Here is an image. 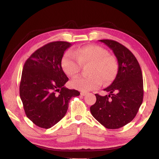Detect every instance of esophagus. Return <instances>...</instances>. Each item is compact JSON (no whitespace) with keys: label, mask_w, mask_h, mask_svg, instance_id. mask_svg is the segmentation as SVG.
<instances>
[{"label":"esophagus","mask_w":159,"mask_h":159,"mask_svg":"<svg viewBox=\"0 0 159 159\" xmlns=\"http://www.w3.org/2000/svg\"><path fill=\"white\" fill-rule=\"evenodd\" d=\"M87 92H80V95L81 96H86L87 95Z\"/></svg>","instance_id":"obj_1"}]
</instances>
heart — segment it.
<instances>
[{
    "instance_id": "1",
    "label": "heart",
    "mask_w": 159,
    "mask_h": 159,
    "mask_svg": "<svg viewBox=\"0 0 159 159\" xmlns=\"http://www.w3.org/2000/svg\"><path fill=\"white\" fill-rule=\"evenodd\" d=\"M61 67L67 76L73 77L79 72L81 66L89 64L87 76L75 78L70 85L73 88L87 92L96 89L101 85L102 80L109 83L115 79L118 72V62L113 55H109L107 49L98 45H89L70 50L64 54Z\"/></svg>"
}]
</instances>
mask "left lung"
Returning a JSON list of instances; mask_svg holds the SVG:
<instances>
[{
	"instance_id": "1",
	"label": "left lung",
	"mask_w": 159,
	"mask_h": 159,
	"mask_svg": "<svg viewBox=\"0 0 159 159\" xmlns=\"http://www.w3.org/2000/svg\"><path fill=\"white\" fill-rule=\"evenodd\" d=\"M113 50L118 61V72L104 96L96 93V102L91 106L92 116L109 129L123 127L133 120L143 98L142 72L136 57L126 47L111 39H101Z\"/></svg>"
}]
</instances>
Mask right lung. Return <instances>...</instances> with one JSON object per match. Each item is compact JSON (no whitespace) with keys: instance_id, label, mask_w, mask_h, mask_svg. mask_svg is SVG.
I'll use <instances>...</instances> for the list:
<instances>
[{"instance_id":"add662e5","label":"right lung","mask_w":159,"mask_h":159,"mask_svg":"<svg viewBox=\"0 0 159 159\" xmlns=\"http://www.w3.org/2000/svg\"><path fill=\"white\" fill-rule=\"evenodd\" d=\"M67 42H52L33 52L23 67L20 96L26 116L37 126L51 128L65 116L72 97L79 91L64 87L68 78L61 67Z\"/></svg>"}]
</instances>
